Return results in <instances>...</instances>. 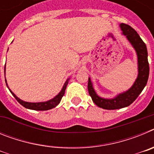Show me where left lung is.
<instances>
[{
    "mask_svg": "<svg viewBox=\"0 0 154 154\" xmlns=\"http://www.w3.org/2000/svg\"><path fill=\"white\" fill-rule=\"evenodd\" d=\"M123 35L126 36L133 48L135 49L137 55V65H138V75L134 83L128 90L118 94L112 99H106L100 97L96 93L93 88L91 79L89 77L88 90L92 97L94 103L100 108L104 109H118L129 106L135 101L136 99L141 93L144 87L147 83L149 78V63H148V53L146 44L143 42L140 35L133 28L128 24L121 23L119 24Z\"/></svg>",
    "mask_w": 154,
    "mask_h": 154,
    "instance_id": "1",
    "label": "left lung"
}]
</instances>
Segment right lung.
<instances>
[{"instance_id": "add662e5", "label": "right lung", "mask_w": 154, "mask_h": 154, "mask_svg": "<svg viewBox=\"0 0 154 154\" xmlns=\"http://www.w3.org/2000/svg\"><path fill=\"white\" fill-rule=\"evenodd\" d=\"M5 69H6V67L5 66ZM69 79H68L66 80V82H65V84H64L63 87H62V90L60 91V92H59L57 96H55V97L53 98V99H50V100H48V101H45V102H39V103H29V102H25L21 100V99H19V98L16 96L15 94L14 93V92L9 89L8 83H7L6 79H5V82H6V85L7 86H8V89H9V90H10L11 93L13 95L14 97L17 99V101L18 102L21 106H23L25 107V108L27 109H29L44 111V110H48V109H51L55 108V107H56L60 103L61 99H62V96H63L64 94H65V89H66L68 83H69Z\"/></svg>"}]
</instances>
